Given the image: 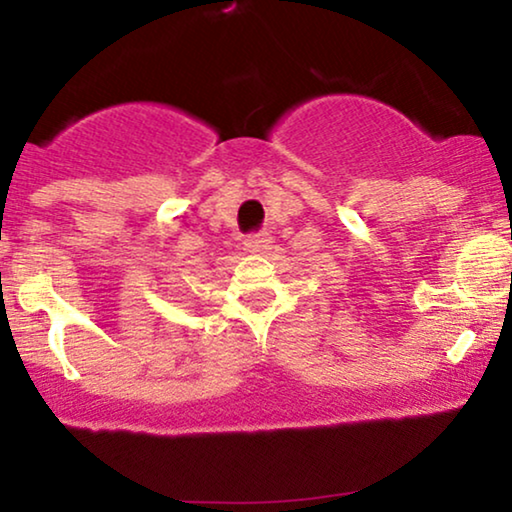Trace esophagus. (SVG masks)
Masks as SVG:
<instances>
[{
	"instance_id": "34e87169",
	"label": "esophagus",
	"mask_w": 512,
	"mask_h": 512,
	"mask_svg": "<svg viewBox=\"0 0 512 512\" xmlns=\"http://www.w3.org/2000/svg\"><path fill=\"white\" fill-rule=\"evenodd\" d=\"M270 244V233H251L247 235V240H244V249L251 251V254H265V251L270 249Z\"/></svg>"
}]
</instances>
